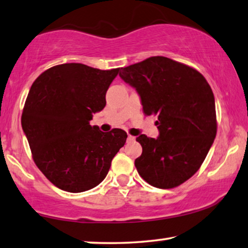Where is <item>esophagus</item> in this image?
Returning a JSON list of instances; mask_svg holds the SVG:
<instances>
[{
	"instance_id": "34e87169",
	"label": "esophagus",
	"mask_w": 248,
	"mask_h": 248,
	"mask_svg": "<svg viewBox=\"0 0 248 248\" xmlns=\"http://www.w3.org/2000/svg\"><path fill=\"white\" fill-rule=\"evenodd\" d=\"M127 140H128L129 142H132V141H135V140H136V137L131 136V135H128V138H127Z\"/></svg>"
}]
</instances>
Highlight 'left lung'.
Wrapping results in <instances>:
<instances>
[{"label":"left lung","mask_w":248,"mask_h":248,"mask_svg":"<svg viewBox=\"0 0 248 248\" xmlns=\"http://www.w3.org/2000/svg\"><path fill=\"white\" fill-rule=\"evenodd\" d=\"M119 76L138 92L143 113L158 116V138L136 139L142 147L137 170L154 187L179 186L201 168L216 137L212 88L197 70L166 57L121 68Z\"/></svg>","instance_id":"8db88e82"}]
</instances>
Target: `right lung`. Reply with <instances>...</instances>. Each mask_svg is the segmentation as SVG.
<instances>
[{
    "label": "right lung",
    "instance_id": "right-lung-1",
    "mask_svg": "<svg viewBox=\"0 0 248 248\" xmlns=\"http://www.w3.org/2000/svg\"><path fill=\"white\" fill-rule=\"evenodd\" d=\"M119 72L82 63L52 66L33 82L21 124L33 160L54 186L82 193L98 186L127 134L90 124L106 106L107 90Z\"/></svg>",
    "mask_w": 248,
    "mask_h": 248
}]
</instances>
